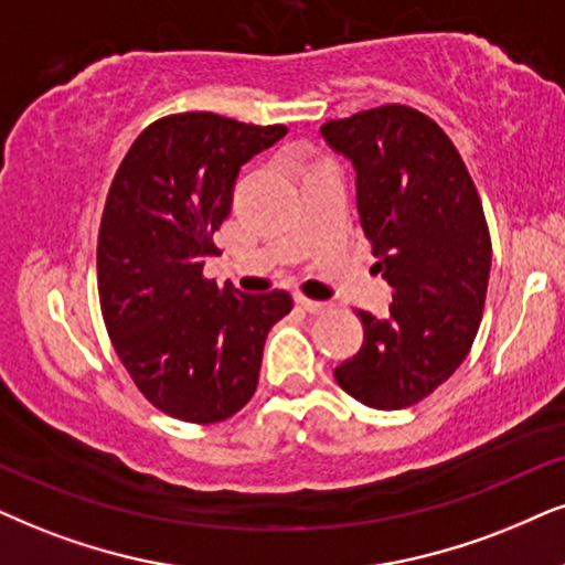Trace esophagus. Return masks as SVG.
<instances>
[{"instance_id": "1", "label": "esophagus", "mask_w": 565, "mask_h": 565, "mask_svg": "<svg viewBox=\"0 0 565 565\" xmlns=\"http://www.w3.org/2000/svg\"><path fill=\"white\" fill-rule=\"evenodd\" d=\"M297 302L302 305V310L310 312V316H323V312L331 310V302H318V299H307V297H299Z\"/></svg>"}]
</instances>
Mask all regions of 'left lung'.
<instances>
[{"mask_svg":"<svg viewBox=\"0 0 565 565\" xmlns=\"http://www.w3.org/2000/svg\"><path fill=\"white\" fill-rule=\"evenodd\" d=\"M352 161L375 270L394 287L388 318L360 310L365 341L333 370L373 409H404L448 381L472 349L490 278L480 195L448 135L423 111L377 106L320 127Z\"/></svg>","mask_w":565,"mask_h":565,"instance_id":"8db88e82","label":"left lung"}]
</instances>
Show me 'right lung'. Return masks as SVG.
I'll use <instances>...</instances> for the list:
<instances>
[{
    "label": "right lung",
    "mask_w": 565,
    "mask_h": 565,
    "mask_svg": "<svg viewBox=\"0 0 565 565\" xmlns=\"http://www.w3.org/2000/svg\"><path fill=\"white\" fill-rule=\"evenodd\" d=\"M287 135L211 111L146 127L119 163L98 232V297L114 352L156 409L221 423L258 388L287 291L242 295L203 276L239 169Z\"/></svg>",
    "instance_id": "right-lung-1"
}]
</instances>
